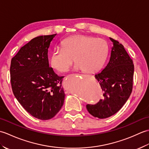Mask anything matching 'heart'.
<instances>
[{"label": "heart", "instance_id": "heart-1", "mask_svg": "<svg viewBox=\"0 0 149 149\" xmlns=\"http://www.w3.org/2000/svg\"><path fill=\"white\" fill-rule=\"evenodd\" d=\"M62 48H55L50 53L49 62L59 72L69 70L74 57L77 61L75 69L95 73L102 67L109 52L108 44L103 39L78 34L62 42Z\"/></svg>", "mask_w": 149, "mask_h": 149}]
</instances>
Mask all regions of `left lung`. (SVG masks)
Listing matches in <instances>:
<instances>
[{"instance_id":"1","label":"left lung","mask_w":149,"mask_h":149,"mask_svg":"<svg viewBox=\"0 0 149 149\" xmlns=\"http://www.w3.org/2000/svg\"><path fill=\"white\" fill-rule=\"evenodd\" d=\"M113 42L109 62L95 75L103 91V99L95 105L87 104L91 115L103 119L115 115L127 102L132 92L134 65L124 47L118 41Z\"/></svg>"}]
</instances>
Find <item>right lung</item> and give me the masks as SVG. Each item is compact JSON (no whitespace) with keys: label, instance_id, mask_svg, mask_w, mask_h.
I'll list each match as a JSON object with an SVG mask.
<instances>
[{"label":"right lung","instance_id":"add662e5","mask_svg":"<svg viewBox=\"0 0 149 149\" xmlns=\"http://www.w3.org/2000/svg\"><path fill=\"white\" fill-rule=\"evenodd\" d=\"M57 34L37 36L21 47L11 61L13 92L22 107L33 116L45 120L62 107L65 93L64 76L49 67L48 49Z\"/></svg>","mask_w":149,"mask_h":149}]
</instances>
